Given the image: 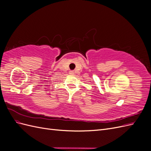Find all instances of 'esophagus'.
<instances>
[{"label":"esophagus","instance_id":"1","mask_svg":"<svg viewBox=\"0 0 151 151\" xmlns=\"http://www.w3.org/2000/svg\"><path fill=\"white\" fill-rule=\"evenodd\" d=\"M69 74H71V75L74 74V72L73 71V70H70V71L69 72Z\"/></svg>","mask_w":151,"mask_h":151}]
</instances>
